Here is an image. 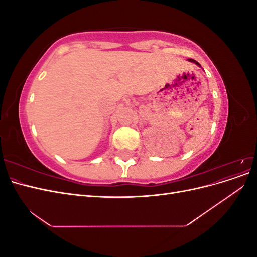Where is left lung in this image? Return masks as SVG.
Masks as SVG:
<instances>
[{
  "label": "left lung",
  "instance_id": "1",
  "mask_svg": "<svg viewBox=\"0 0 257 257\" xmlns=\"http://www.w3.org/2000/svg\"><path fill=\"white\" fill-rule=\"evenodd\" d=\"M189 61H190V62H193V63H195V64H196V65H198V66H200V64L198 63L197 61H195V60H193V59H189Z\"/></svg>",
  "mask_w": 257,
  "mask_h": 257
}]
</instances>
